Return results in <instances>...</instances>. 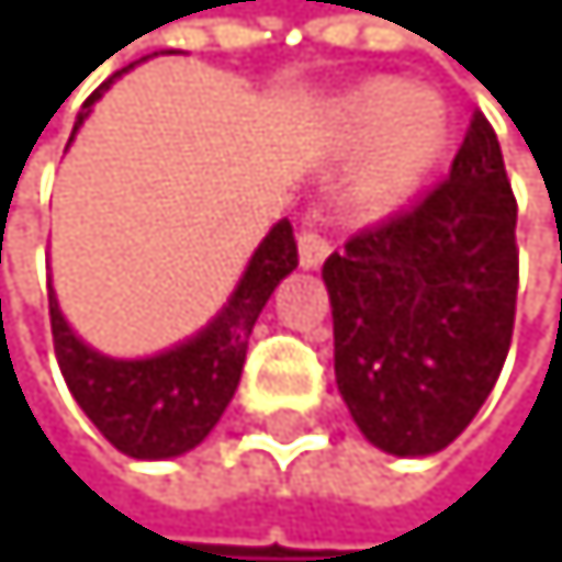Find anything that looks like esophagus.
<instances>
[{"mask_svg": "<svg viewBox=\"0 0 562 562\" xmlns=\"http://www.w3.org/2000/svg\"><path fill=\"white\" fill-rule=\"evenodd\" d=\"M327 257H330V243H327V238L319 235V232H313V228H302V235H299V263L305 270H316Z\"/></svg>", "mask_w": 562, "mask_h": 562, "instance_id": "1", "label": "esophagus"}]
</instances>
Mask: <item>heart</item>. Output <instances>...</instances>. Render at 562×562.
<instances>
[{
  "label": "heart",
  "instance_id": "b5f03b06",
  "mask_svg": "<svg viewBox=\"0 0 562 562\" xmlns=\"http://www.w3.org/2000/svg\"><path fill=\"white\" fill-rule=\"evenodd\" d=\"M341 122L355 144H373L359 179V193L373 207L408 200L447 144L443 101L401 80H373L348 94Z\"/></svg>",
  "mask_w": 562,
  "mask_h": 562
}]
</instances>
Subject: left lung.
Here are the masks:
<instances>
[{"instance_id": "1", "label": "left lung", "mask_w": 562, "mask_h": 562, "mask_svg": "<svg viewBox=\"0 0 562 562\" xmlns=\"http://www.w3.org/2000/svg\"><path fill=\"white\" fill-rule=\"evenodd\" d=\"M514 228L499 139L479 112L450 179L327 257L337 391L373 447L429 458L479 415L510 351Z\"/></svg>"}]
</instances>
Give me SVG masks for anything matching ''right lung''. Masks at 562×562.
Returning a JSON list of instances; mask_svg holds the SVG:
<instances>
[{"label": "right lung", "instance_id": "add662e5", "mask_svg": "<svg viewBox=\"0 0 562 562\" xmlns=\"http://www.w3.org/2000/svg\"><path fill=\"white\" fill-rule=\"evenodd\" d=\"M126 69H119L115 77ZM112 80L83 101L72 133L83 126L90 104L101 98V90L112 87ZM295 267L299 249L292 225L278 221L252 252L225 310L203 330L186 337L182 345L150 355V359H112V355L83 345L66 324L59 299L48 288L55 359H59L69 394L77 397L83 415L101 429L104 440L136 461H165L200 447L235 397L257 316Z\"/></svg>", "mask_w": 562, "mask_h": 562}]
</instances>
